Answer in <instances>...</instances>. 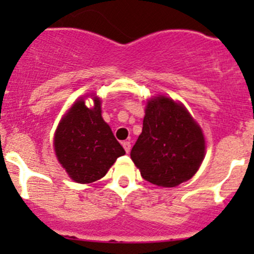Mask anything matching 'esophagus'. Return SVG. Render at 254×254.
Returning <instances> with one entry per match:
<instances>
[{
  "label": "esophagus",
  "instance_id": "34e87169",
  "mask_svg": "<svg viewBox=\"0 0 254 254\" xmlns=\"http://www.w3.org/2000/svg\"><path fill=\"white\" fill-rule=\"evenodd\" d=\"M123 147H124L125 152L129 153L130 150H131V143H130V141H124L123 142Z\"/></svg>",
  "mask_w": 254,
  "mask_h": 254
}]
</instances>
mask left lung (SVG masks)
<instances>
[{"instance_id":"8db88e82","label":"left lung","mask_w":254,"mask_h":254,"mask_svg":"<svg viewBox=\"0 0 254 254\" xmlns=\"http://www.w3.org/2000/svg\"><path fill=\"white\" fill-rule=\"evenodd\" d=\"M130 156L143 179L171 188L195 175L205 157V139L183 104L157 96L147 102Z\"/></svg>"}]
</instances>
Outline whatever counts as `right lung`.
I'll return each mask as SVG.
<instances>
[{"label":"right lung","instance_id":"obj_1","mask_svg":"<svg viewBox=\"0 0 254 254\" xmlns=\"http://www.w3.org/2000/svg\"><path fill=\"white\" fill-rule=\"evenodd\" d=\"M88 108L77 99L59 123L54 150L68 177L77 183H92L103 178L118 157L125 155L108 124L102 118L101 99L92 97Z\"/></svg>","mask_w":254,"mask_h":254}]
</instances>
